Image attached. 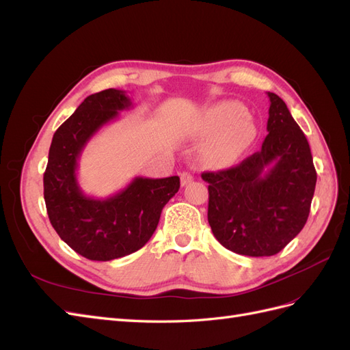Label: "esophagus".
Listing matches in <instances>:
<instances>
[{"label":"esophagus","mask_w":350,"mask_h":350,"mask_svg":"<svg viewBox=\"0 0 350 350\" xmlns=\"http://www.w3.org/2000/svg\"><path fill=\"white\" fill-rule=\"evenodd\" d=\"M179 178H181V185L183 187H185V185H188V184H191L193 183V179H194V176L189 174V172H183L181 175H179Z\"/></svg>","instance_id":"esophagus-1"}]
</instances>
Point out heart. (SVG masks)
<instances>
[{
	"label": "heart",
	"mask_w": 350,
	"mask_h": 350,
	"mask_svg": "<svg viewBox=\"0 0 350 350\" xmlns=\"http://www.w3.org/2000/svg\"><path fill=\"white\" fill-rule=\"evenodd\" d=\"M211 139L201 149V159L213 167L235 163L256 139L257 129L242 105L234 100L219 102L201 113L196 126L198 135Z\"/></svg>",
	"instance_id": "b5f03b06"
}]
</instances>
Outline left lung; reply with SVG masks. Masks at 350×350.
<instances>
[{
    "instance_id": "obj_1",
    "label": "left lung",
    "mask_w": 350,
    "mask_h": 350,
    "mask_svg": "<svg viewBox=\"0 0 350 350\" xmlns=\"http://www.w3.org/2000/svg\"><path fill=\"white\" fill-rule=\"evenodd\" d=\"M261 149L234 166L204 172L215 238L241 256L269 257L299 234L310 215L317 172L308 140L276 93Z\"/></svg>"
}]
</instances>
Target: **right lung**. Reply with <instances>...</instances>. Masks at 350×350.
I'll return each instance as SVG.
<instances>
[{"label":"right lung","mask_w":350,"mask_h":350,"mask_svg":"<svg viewBox=\"0 0 350 350\" xmlns=\"http://www.w3.org/2000/svg\"><path fill=\"white\" fill-rule=\"evenodd\" d=\"M125 92L107 89L88 96L52 137L44 174L46 211L59 238L80 256L111 261L146 245L162 208L179 189V178L135 176L108 198L84 196L77 183V161L84 146L118 111L129 109Z\"/></svg>","instance_id":"1"}]
</instances>
